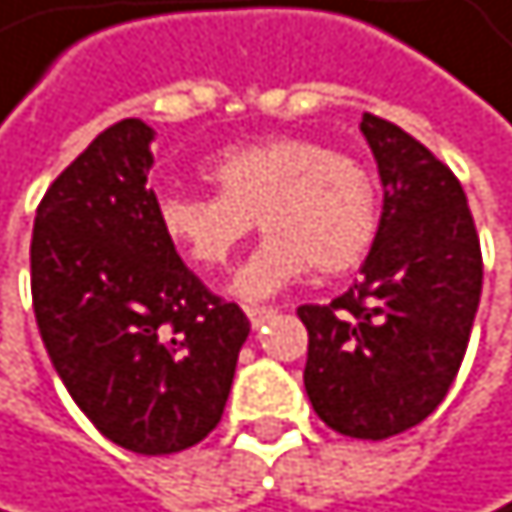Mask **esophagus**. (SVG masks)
<instances>
[{
    "label": "esophagus",
    "instance_id": "esophagus-1",
    "mask_svg": "<svg viewBox=\"0 0 512 512\" xmlns=\"http://www.w3.org/2000/svg\"><path fill=\"white\" fill-rule=\"evenodd\" d=\"M245 312H248V318H251L254 327H264L270 318H276V309H270V306H248Z\"/></svg>",
    "mask_w": 512,
    "mask_h": 512
}]
</instances>
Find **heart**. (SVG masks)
<instances>
[{"label":"heart","instance_id":"heart-1","mask_svg":"<svg viewBox=\"0 0 512 512\" xmlns=\"http://www.w3.org/2000/svg\"><path fill=\"white\" fill-rule=\"evenodd\" d=\"M215 194H166L163 236L203 270H221L254 227L267 230L239 267L233 294L267 300L303 279L355 270L376 239L379 203L367 166L306 136L239 142L206 160Z\"/></svg>","mask_w":512,"mask_h":512}]
</instances>
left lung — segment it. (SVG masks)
Masks as SVG:
<instances>
[{
    "label": "left lung",
    "mask_w": 512,
    "mask_h": 512,
    "mask_svg": "<svg viewBox=\"0 0 512 512\" xmlns=\"http://www.w3.org/2000/svg\"><path fill=\"white\" fill-rule=\"evenodd\" d=\"M361 133L382 178V218L361 279L327 306H300L303 385L318 419L385 440L425 422L467 352L483 291L480 236L458 178L376 115Z\"/></svg>",
    "instance_id": "1"
}]
</instances>
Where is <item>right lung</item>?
Masks as SVG:
<instances>
[{
    "label": "right lung",
    "instance_id": "right-lung-1",
    "mask_svg": "<svg viewBox=\"0 0 512 512\" xmlns=\"http://www.w3.org/2000/svg\"><path fill=\"white\" fill-rule=\"evenodd\" d=\"M154 130H102L35 212L32 309L57 376L112 443L169 455L218 422L251 331L157 224L148 188Z\"/></svg>",
    "mask_w": 512,
    "mask_h": 512
}]
</instances>
